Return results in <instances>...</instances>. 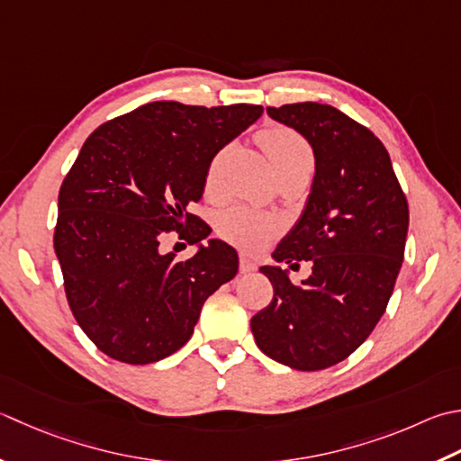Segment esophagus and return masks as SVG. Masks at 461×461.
Returning a JSON list of instances; mask_svg holds the SVG:
<instances>
[{"instance_id": "1", "label": "esophagus", "mask_w": 461, "mask_h": 461, "mask_svg": "<svg viewBox=\"0 0 461 461\" xmlns=\"http://www.w3.org/2000/svg\"><path fill=\"white\" fill-rule=\"evenodd\" d=\"M256 261L251 259V258H248V256H240V272L241 274H249V272H256Z\"/></svg>"}]
</instances>
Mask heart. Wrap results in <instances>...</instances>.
<instances>
[{"label":"heart","mask_w":461,"mask_h":461,"mask_svg":"<svg viewBox=\"0 0 461 461\" xmlns=\"http://www.w3.org/2000/svg\"><path fill=\"white\" fill-rule=\"evenodd\" d=\"M258 140L261 148L267 153L269 161L276 169V174H284V171L297 169V167H313V153L310 143L305 141L300 133L284 128V125H272L259 131ZM225 159V149L220 151L210 161L205 174V194H215L220 184V169ZM279 230V223L269 213H259L248 207L233 205L218 213L215 218V231L220 236L246 251H259L266 248V243L272 240Z\"/></svg>","instance_id":"heart-1"}]
</instances>
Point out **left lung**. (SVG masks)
<instances>
[{
    "instance_id": "8db88e82",
    "label": "left lung",
    "mask_w": 461,
    "mask_h": 461,
    "mask_svg": "<svg viewBox=\"0 0 461 461\" xmlns=\"http://www.w3.org/2000/svg\"><path fill=\"white\" fill-rule=\"evenodd\" d=\"M267 113L300 131L315 156L308 203L274 258L313 266L302 284L282 267H261L274 297L251 318V333L276 362L315 372L354 354L384 315L403 261L408 200L390 153L366 125L315 102Z\"/></svg>"
}]
</instances>
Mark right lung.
<instances>
[{
    "label": "right lung",
    "mask_w": 461,
    "mask_h": 461,
    "mask_svg": "<svg viewBox=\"0 0 461 461\" xmlns=\"http://www.w3.org/2000/svg\"><path fill=\"white\" fill-rule=\"evenodd\" d=\"M264 113L261 105L151 102L89 135L59 187L53 248L69 310L112 359L159 362L192 338L202 305L238 274L220 240L177 259L164 240L200 243L210 161Z\"/></svg>",
    "instance_id": "obj_1"
}]
</instances>
